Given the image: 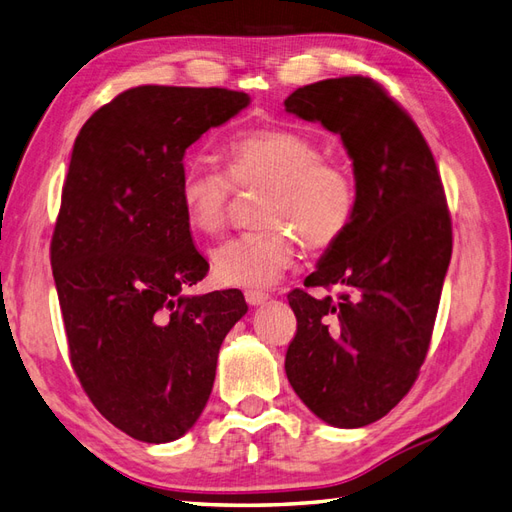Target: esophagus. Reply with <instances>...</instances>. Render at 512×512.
<instances>
[{"mask_svg":"<svg viewBox=\"0 0 512 512\" xmlns=\"http://www.w3.org/2000/svg\"><path fill=\"white\" fill-rule=\"evenodd\" d=\"M244 298H246L248 305L257 307V305H264L270 296H268L266 292H259V290H246V292H244Z\"/></svg>","mask_w":512,"mask_h":512,"instance_id":"34e87169","label":"esophagus"}]
</instances>
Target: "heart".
<instances>
[{"label":"heart","mask_w":512,"mask_h":512,"mask_svg":"<svg viewBox=\"0 0 512 512\" xmlns=\"http://www.w3.org/2000/svg\"><path fill=\"white\" fill-rule=\"evenodd\" d=\"M225 157L227 173L188 160L179 179L183 216L203 235L227 225L235 188L261 192L255 207L259 227L212 251L220 283L268 287L290 268L296 238L309 251H320L348 229L357 203L355 179L344 164L322 157L316 140L294 129H251L227 144Z\"/></svg>","instance_id":"1"}]
</instances>
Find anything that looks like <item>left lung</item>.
Wrapping results in <instances>:
<instances>
[{"instance_id": "8db88e82", "label": "left lung", "mask_w": 512, "mask_h": 512, "mask_svg": "<svg viewBox=\"0 0 512 512\" xmlns=\"http://www.w3.org/2000/svg\"><path fill=\"white\" fill-rule=\"evenodd\" d=\"M285 110L339 134L357 188L348 229L305 279L342 287L339 300L287 294L298 326L285 374L322 422L361 428L409 393L426 359L452 257L448 203L422 131L370 77L303 86Z\"/></svg>"}]
</instances>
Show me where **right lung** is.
<instances>
[{
    "instance_id": "add662e5",
    "label": "right lung",
    "mask_w": 512,
    "mask_h": 512,
    "mask_svg": "<svg viewBox=\"0 0 512 512\" xmlns=\"http://www.w3.org/2000/svg\"><path fill=\"white\" fill-rule=\"evenodd\" d=\"M251 97L138 86L80 129L51 238L71 365L97 411L144 443L175 441L209 400L240 290L186 296L209 264L179 203L183 155Z\"/></svg>"
}]
</instances>
